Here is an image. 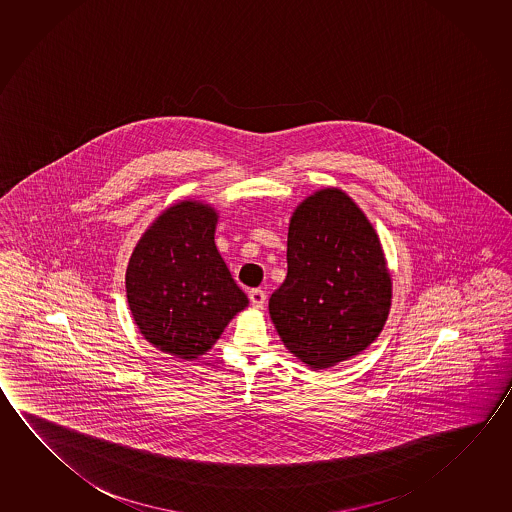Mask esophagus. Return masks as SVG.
Listing matches in <instances>:
<instances>
[{
    "label": "esophagus",
    "instance_id": "obj_1",
    "mask_svg": "<svg viewBox=\"0 0 512 512\" xmlns=\"http://www.w3.org/2000/svg\"><path fill=\"white\" fill-rule=\"evenodd\" d=\"M250 303L253 308H264L266 305V292L262 289H253L250 291Z\"/></svg>",
    "mask_w": 512,
    "mask_h": 512
}]
</instances>
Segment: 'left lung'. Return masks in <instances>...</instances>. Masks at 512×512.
<instances>
[{"label":"left lung","instance_id":"1","mask_svg":"<svg viewBox=\"0 0 512 512\" xmlns=\"http://www.w3.org/2000/svg\"><path fill=\"white\" fill-rule=\"evenodd\" d=\"M392 307V275L378 234L346 191L321 188L292 213L287 278L269 299L284 346L326 370L378 339Z\"/></svg>","mask_w":512,"mask_h":512}]
</instances>
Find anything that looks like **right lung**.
I'll list each match as a JSON object with an SVG mask.
<instances>
[{"mask_svg": "<svg viewBox=\"0 0 512 512\" xmlns=\"http://www.w3.org/2000/svg\"><path fill=\"white\" fill-rule=\"evenodd\" d=\"M220 213L202 200L166 207L143 232L127 264L134 324L147 342L179 360H197L248 307L214 243Z\"/></svg>", "mask_w": 512, "mask_h": 512, "instance_id": "right-lung-1", "label": "right lung"}]
</instances>
